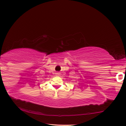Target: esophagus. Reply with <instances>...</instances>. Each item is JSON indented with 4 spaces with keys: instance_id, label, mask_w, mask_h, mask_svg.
<instances>
[{
    "instance_id": "esophagus-1",
    "label": "esophagus",
    "mask_w": 126,
    "mask_h": 126,
    "mask_svg": "<svg viewBox=\"0 0 126 126\" xmlns=\"http://www.w3.org/2000/svg\"><path fill=\"white\" fill-rule=\"evenodd\" d=\"M56 75H57V76L59 75V72H56Z\"/></svg>"
}]
</instances>
